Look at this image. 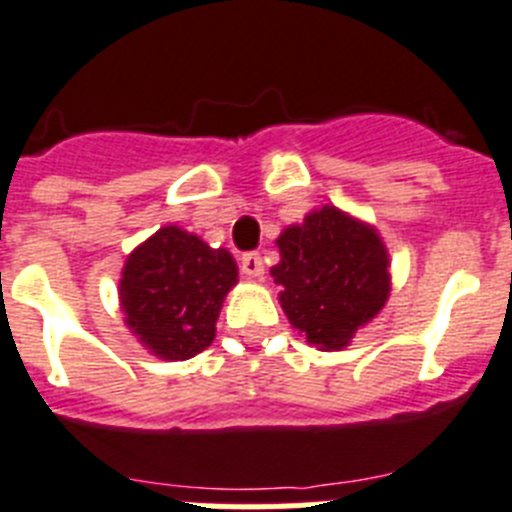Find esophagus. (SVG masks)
<instances>
[{
	"instance_id": "obj_1",
	"label": "esophagus",
	"mask_w": 512,
	"mask_h": 512,
	"mask_svg": "<svg viewBox=\"0 0 512 512\" xmlns=\"http://www.w3.org/2000/svg\"><path fill=\"white\" fill-rule=\"evenodd\" d=\"M239 268H242V273L247 275V278H262V273H265V265H262V257L260 252H247V255H242V262H239Z\"/></svg>"
}]
</instances>
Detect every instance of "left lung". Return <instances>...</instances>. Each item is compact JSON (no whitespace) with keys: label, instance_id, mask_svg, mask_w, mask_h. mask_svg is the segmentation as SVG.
<instances>
[{"label":"left lung","instance_id":"left-lung-1","mask_svg":"<svg viewBox=\"0 0 512 512\" xmlns=\"http://www.w3.org/2000/svg\"><path fill=\"white\" fill-rule=\"evenodd\" d=\"M270 275L293 330L319 350H342L371 322L391 291L389 252L379 231L335 206L311 211L275 239Z\"/></svg>","mask_w":512,"mask_h":512}]
</instances>
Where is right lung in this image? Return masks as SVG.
Returning <instances> with one entry per match:
<instances>
[{"label":"right lung","mask_w":512,"mask_h":512,"mask_svg":"<svg viewBox=\"0 0 512 512\" xmlns=\"http://www.w3.org/2000/svg\"><path fill=\"white\" fill-rule=\"evenodd\" d=\"M237 262L180 226H162L128 255L121 275V309L128 330L164 361H188L216 337Z\"/></svg>","instance_id":"obj_1"}]
</instances>
